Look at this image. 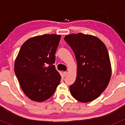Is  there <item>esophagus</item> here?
<instances>
[{
	"label": "esophagus",
	"mask_w": 125,
	"mask_h": 125,
	"mask_svg": "<svg viewBox=\"0 0 125 125\" xmlns=\"http://www.w3.org/2000/svg\"><path fill=\"white\" fill-rule=\"evenodd\" d=\"M67 72H63V76H64V77H66V76H67Z\"/></svg>",
	"instance_id": "1"
}]
</instances>
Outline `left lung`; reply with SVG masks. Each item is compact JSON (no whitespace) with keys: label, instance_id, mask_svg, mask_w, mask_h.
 Returning <instances> with one entry per match:
<instances>
[{"label":"left lung","instance_id":"left-lung-1","mask_svg":"<svg viewBox=\"0 0 125 125\" xmlns=\"http://www.w3.org/2000/svg\"><path fill=\"white\" fill-rule=\"evenodd\" d=\"M64 40L74 52L77 65L76 81L70 91L77 100L88 102L106 88L112 74L108 51L97 37L79 33L66 35Z\"/></svg>","mask_w":125,"mask_h":125}]
</instances>
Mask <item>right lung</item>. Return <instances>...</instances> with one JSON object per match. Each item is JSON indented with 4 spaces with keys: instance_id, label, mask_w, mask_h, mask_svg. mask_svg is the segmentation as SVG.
Instances as JSON below:
<instances>
[{
    "instance_id": "right-lung-1",
    "label": "right lung",
    "mask_w": 125,
    "mask_h": 125,
    "mask_svg": "<svg viewBox=\"0 0 125 125\" xmlns=\"http://www.w3.org/2000/svg\"><path fill=\"white\" fill-rule=\"evenodd\" d=\"M61 35H43L27 40L15 62V73L25 94L42 102L53 94L61 76L54 65Z\"/></svg>"
}]
</instances>
